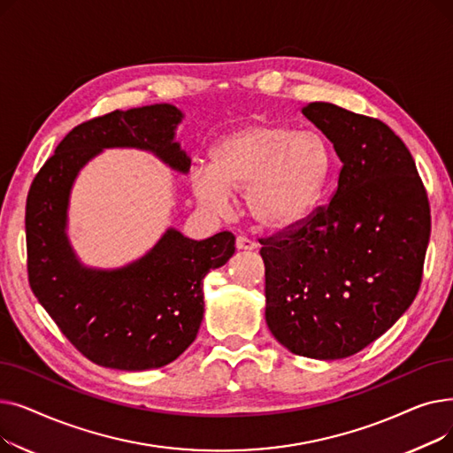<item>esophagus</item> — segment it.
Segmentation results:
<instances>
[{
  "mask_svg": "<svg viewBox=\"0 0 453 453\" xmlns=\"http://www.w3.org/2000/svg\"><path fill=\"white\" fill-rule=\"evenodd\" d=\"M236 250H244V251H251V250H257V242L253 239H250V236H236Z\"/></svg>",
  "mask_w": 453,
  "mask_h": 453,
  "instance_id": "esophagus-1",
  "label": "esophagus"
}]
</instances>
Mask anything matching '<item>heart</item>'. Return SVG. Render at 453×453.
<instances>
[{
    "instance_id": "b5f03b06",
    "label": "heart",
    "mask_w": 453,
    "mask_h": 453,
    "mask_svg": "<svg viewBox=\"0 0 453 453\" xmlns=\"http://www.w3.org/2000/svg\"><path fill=\"white\" fill-rule=\"evenodd\" d=\"M332 174L326 139L314 130L257 123L226 134L209 152V169L193 171L198 202L224 212L229 193H246L258 227L288 231L311 219Z\"/></svg>"
}]
</instances>
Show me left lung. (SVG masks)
<instances>
[{
  "mask_svg": "<svg viewBox=\"0 0 453 453\" xmlns=\"http://www.w3.org/2000/svg\"><path fill=\"white\" fill-rule=\"evenodd\" d=\"M301 111L343 165L326 205L260 239L266 323L290 352L340 360L382 336L418 294L430 202L411 152L380 119L330 103Z\"/></svg>",
  "mask_w": 453,
  "mask_h": 453,
  "instance_id": "left-lung-1",
  "label": "left lung"
}]
</instances>
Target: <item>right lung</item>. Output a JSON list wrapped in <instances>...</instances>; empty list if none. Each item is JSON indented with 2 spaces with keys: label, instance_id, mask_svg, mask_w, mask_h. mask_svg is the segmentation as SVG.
I'll list each match as a JSON object with an SVG mask.
<instances>
[{
  "label": "right lung",
  "instance_id": "obj_1",
  "mask_svg": "<svg viewBox=\"0 0 453 453\" xmlns=\"http://www.w3.org/2000/svg\"><path fill=\"white\" fill-rule=\"evenodd\" d=\"M180 121L181 111L171 104L93 117L58 142L29 188L31 290L69 343L101 367L145 371L174 362L195 342L203 319V277L234 253L231 231L190 241L176 229L121 270L84 268L71 251L65 212L82 166L103 149L135 147L187 173L190 161L174 141Z\"/></svg>",
  "mask_w": 453,
  "mask_h": 453
}]
</instances>
